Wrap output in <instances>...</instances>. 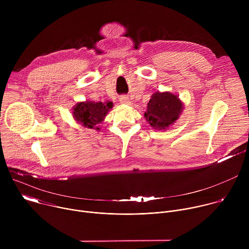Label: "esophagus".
I'll use <instances>...</instances> for the list:
<instances>
[{
    "instance_id": "obj_1",
    "label": "esophagus",
    "mask_w": 249,
    "mask_h": 249,
    "mask_svg": "<svg viewBox=\"0 0 249 249\" xmlns=\"http://www.w3.org/2000/svg\"><path fill=\"white\" fill-rule=\"evenodd\" d=\"M119 101L123 104H128L130 103V100H129V97L127 95H121L120 98H119Z\"/></svg>"
}]
</instances>
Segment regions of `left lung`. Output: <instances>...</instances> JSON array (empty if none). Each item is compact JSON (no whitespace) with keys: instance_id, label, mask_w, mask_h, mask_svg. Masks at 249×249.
<instances>
[{"instance_id":"obj_1","label":"left lung","mask_w":249,"mask_h":249,"mask_svg":"<svg viewBox=\"0 0 249 249\" xmlns=\"http://www.w3.org/2000/svg\"><path fill=\"white\" fill-rule=\"evenodd\" d=\"M183 103L178 96L165 92H155L147 106L144 116L150 125L158 130H165L181 114Z\"/></svg>"}]
</instances>
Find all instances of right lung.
Instances as JSON below:
<instances>
[{"instance_id":"right-lung-1","label":"right lung","mask_w":249,"mask_h":249,"mask_svg":"<svg viewBox=\"0 0 249 249\" xmlns=\"http://www.w3.org/2000/svg\"><path fill=\"white\" fill-rule=\"evenodd\" d=\"M113 103L111 101L93 102L84 101L77 103L73 108V116L75 120L88 128H94L99 130L96 125L100 124L107 112L112 108Z\"/></svg>"}]
</instances>
